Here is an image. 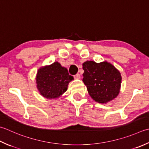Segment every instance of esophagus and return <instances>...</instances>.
<instances>
[{
    "label": "esophagus",
    "instance_id": "1",
    "mask_svg": "<svg viewBox=\"0 0 149 149\" xmlns=\"http://www.w3.org/2000/svg\"><path fill=\"white\" fill-rule=\"evenodd\" d=\"M74 77L75 79H80L81 75H80L79 74H75Z\"/></svg>",
    "mask_w": 149,
    "mask_h": 149
}]
</instances>
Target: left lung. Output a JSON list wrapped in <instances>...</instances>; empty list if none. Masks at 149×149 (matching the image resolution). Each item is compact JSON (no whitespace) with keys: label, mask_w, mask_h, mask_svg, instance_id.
Wrapping results in <instances>:
<instances>
[{"label":"left lung","mask_w":149,"mask_h":149,"mask_svg":"<svg viewBox=\"0 0 149 149\" xmlns=\"http://www.w3.org/2000/svg\"><path fill=\"white\" fill-rule=\"evenodd\" d=\"M83 81L93 100L100 103L112 101L119 94L121 77L110 63L86 61L83 64Z\"/></svg>","instance_id":"8db88e82"}]
</instances>
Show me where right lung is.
Returning a JSON list of instances; mask_svg holds the SVG:
<instances>
[{"mask_svg":"<svg viewBox=\"0 0 149 149\" xmlns=\"http://www.w3.org/2000/svg\"><path fill=\"white\" fill-rule=\"evenodd\" d=\"M73 79L66 68L55 62L38 70L36 83L40 94L46 98L54 99L66 91L68 83Z\"/></svg>","mask_w":149,"mask_h":149,"instance_id":"right-lung-1","label":"right lung"}]
</instances>
